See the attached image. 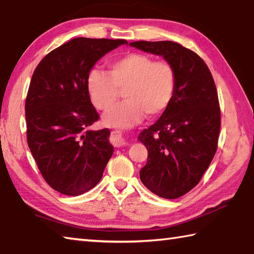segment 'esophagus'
<instances>
[{"label": "esophagus", "instance_id": "34e87169", "mask_svg": "<svg viewBox=\"0 0 254 254\" xmlns=\"http://www.w3.org/2000/svg\"><path fill=\"white\" fill-rule=\"evenodd\" d=\"M111 140H113V144L116 146V147H122V146H125L127 144L126 141H125V139L123 138V136H122V134H120V131H118V130L113 131Z\"/></svg>", "mask_w": 254, "mask_h": 254}]
</instances>
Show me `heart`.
Here are the masks:
<instances>
[{"label":"heart","mask_w":254,"mask_h":254,"mask_svg":"<svg viewBox=\"0 0 254 254\" xmlns=\"http://www.w3.org/2000/svg\"><path fill=\"white\" fill-rule=\"evenodd\" d=\"M87 90L98 110L113 109L125 90V100L105 117L108 126L126 127L140 122L147 114L156 117L171 105L176 90V72L167 61H155L144 53H128L109 64V74L92 69Z\"/></svg>","instance_id":"1"}]
</instances>
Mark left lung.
<instances>
[{
	"instance_id": "8db88e82",
	"label": "left lung",
	"mask_w": 254,
	"mask_h": 254,
	"mask_svg": "<svg viewBox=\"0 0 254 254\" xmlns=\"http://www.w3.org/2000/svg\"><path fill=\"white\" fill-rule=\"evenodd\" d=\"M134 47L162 56L174 66L171 105L138 139L148 150L140 181L158 196L174 199L194 189L214 157L221 110L214 80L196 53L173 41H136Z\"/></svg>"
}]
</instances>
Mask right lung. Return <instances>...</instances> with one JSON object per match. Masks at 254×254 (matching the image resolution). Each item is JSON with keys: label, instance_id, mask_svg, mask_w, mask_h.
<instances>
[{"label": "right lung", "instance_id": "obj_1", "mask_svg": "<svg viewBox=\"0 0 254 254\" xmlns=\"http://www.w3.org/2000/svg\"><path fill=\"white\" fill-rule=\"evenodd\" d=\"M126 40L75 38L43 58L25 99L26 139L44 181L64 195L99 183L114 153L110 130H89L99 120L87 90L96 62Z\"/></svg>", "mask_w": 254, "mask_h": 254}]
</instances>
